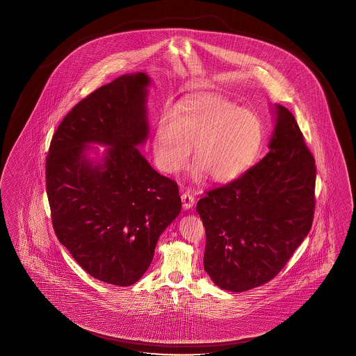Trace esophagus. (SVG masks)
Wrapping results in <instances>:
<instances>
[{"label":"esophagus","mask_w":356,"mask_h":356,"mask_svg":"<svg viewBox=\"0 0 356 356\" xmlns=\"http://www.w3.org/2000/svg\"><path fill=\"white\" fill-rule=\"evenodd\" d=\"M181 201H183L184 209L186 210V209L193 207L195 198H194L193 194L191 193V192H184V193L181 194Z\"/></svg>","instance_id":"esophagus-1"}]
</instances>
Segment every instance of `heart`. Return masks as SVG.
Masks as SVG:
<instances>
[{"instance_id": "obj_1", "label": "heart", "mask_w": 356, "mask_h": 356, "mask_svg": "<svg viewBox=\"0 0 356 356\" xmlns=\"http://www.w3.org/2000/svg\"><path fill=\"white\" fill-rule=\"evenodd\" d=\"M262 145V129L249 111L218 95H195L165 111L154 136L155 163L165 173H177L194 147V175L207 173L216 183H228L254 163Z\"/></svg>"}]
</instances>
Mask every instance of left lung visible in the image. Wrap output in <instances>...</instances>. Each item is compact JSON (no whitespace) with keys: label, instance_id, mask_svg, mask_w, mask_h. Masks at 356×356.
<instances>
[{"label":"left lung","instance_id":"1","mask_svg":"<svg viewBox=\"0 0 356 356\" xmlns=\"http://www.w3.org/2000/svg\"><path fill=\"white\" fill-rule=\"evenodd\" d=\"M269 154L197 204L206 231L204 266L222 290L243 292L278 275L309 234L316 165L291 112L277 104Z\"/></svg>","mask_w":356,"mask_h":356}]
</instances>
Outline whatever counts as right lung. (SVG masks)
Here are the masks:
<instances>
[{
	"label": "right lung",
	"mask_w": 356,
	"mask_h": 356,
	"mask_svg": "<svg viewBox=\"0 0 356 356\" xmlns=\"http://www.w3.org/2000/svg\"><path fill=\"white\" fill-rule=\"evenodd\" d=\"M145 73L99 87L65 116L45 159L54 234L91 277L130 286L149 269L163 231L181 211L177 183L136 147L149 134ZM110 147L102 163L86 143Z\"/></svg>",
	"instance_id": "add662e5"
}]
</instances>
